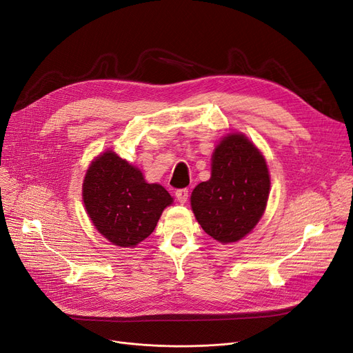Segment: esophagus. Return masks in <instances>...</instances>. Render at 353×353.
Instances as JSON below:
<instances>
[{
  "mask_svg": "<svg viewBox=\"0 0 353 353\" xmlns=\"http://www.w3.org/2000/svg\"><path fill=\"white\" fill-rule=\"evenodd\" d=\"M188 195H190V192H188L187 188H181V190L175 191V196H176V199L179 201L181 204H185L187 203Z\"/></svg>",
  "mask_w": 353,
  "mask_h": 353,
  "instance_id": "1",
  "label": "esophagus"
}]
</instances>
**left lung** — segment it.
Wrapping results in <instances>:
<instances>
[{"label":"left lung","instance_id":"8db88e82","mask_svg":"<svg viewBox=\"0 0 353 353\" xmlns=\"http://www.w3.org/2000/svg\"><path fill=\"white\" fill-rule=\"evenodd\" d=\"M211 178L191 194L196 221L214 240L236 243L264 214L270 175L264 157L243 133H228L212 152Z\"/></svg>","mask_w":353,"mask_h":353}]
</instances>
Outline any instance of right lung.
<instances>
[{"label": "right lung", "mask_w": 353, "mask_h": 353, "mask_svg": "<svg viewBox=\"0 0 353 353\" xmlns=\"http://www.w3.org/2000/svg\"><path fill=\"white\" fill-rule=\"evenodd\" d=\"M172 196L148 183L137 166L112 150L99 155L83 181V203L96 230L117 247H137L155 230Z\"/></svg>", "instance_id": "right-lung-1"}]
</instances>
